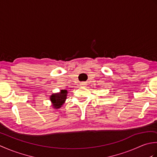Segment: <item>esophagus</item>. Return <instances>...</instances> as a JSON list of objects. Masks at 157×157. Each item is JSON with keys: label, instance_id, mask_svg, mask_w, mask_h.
<instances>
[{"label": "esophagus", "instance_id": "1", "mask_svg": "<svg viewBox=\"0 0 157 157\" xmlns=\"http://www.w3.org/2000/svg\"><path fill=\"white\" fill-rule=\"evenodd\" d=\"M86 84V83H84V82H82V83H80V86H85Z\"/></svg>", "mask_w": 157, "mask_h": 157}]
</instances>
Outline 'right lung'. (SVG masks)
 Wrapping results in <instances>:
<instances>
[{
	"label": "right lung",
	"instance_id": "1",
	"mask_svg": "<svg viewBox=\"0 0 157 157\" xmlns=\"http://www.w3.org/2000/svg\"><path fill=\"white\" fill-rule=\"evenodd\" d=\"M67 90H62L59 93L52 94L50 99L52 103V106L54 108H60L63 105L67 98Z\"/></svg>",
	"mask_w": 157,
	"mask_h": 157
}]
</instances>
